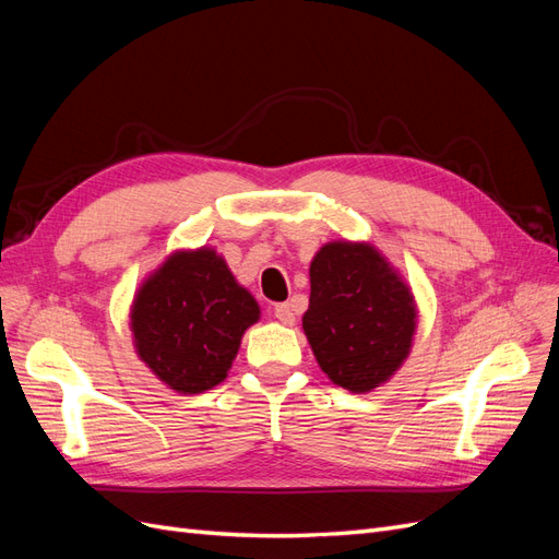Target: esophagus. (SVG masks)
I'll return each instance as SVG.
<instances>
[{
    "label": "esophagus",
    "instance_id": "1",
    "mask_svg": "<svg viewBox=\"0 0 559 559\" xmlns=\"http://www.w3.org/2000/svg\"><path fill=\"white\" fill-rule=\"evenodd\" d=\"M273 312H275L277 321H282V324H286V326H292L294 321H296V314H294L292 302H277Z\"/></svg>",
    "mask_w": 559,
    "mask_h": 559
}]
</instances>
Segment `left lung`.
Here are the masks:
<instances>
[{
  "instance_id": "obj_1",
  "label": "left lung",
  "mask_w": 559,
  "mask_h": 559,
  "mask_svg": "<svg viewBox=\"0 0 559 559\" xmlns=\"http://www.w3.org/2000/svg\"><path fill=\"white\" fill-rule=\"evenodd\" d=\"M415 319L411 289L378 249L329 242L317 251L302 331L335 384L364 394L392 378L411 352Z\"/></svg>"
}]
</instances>
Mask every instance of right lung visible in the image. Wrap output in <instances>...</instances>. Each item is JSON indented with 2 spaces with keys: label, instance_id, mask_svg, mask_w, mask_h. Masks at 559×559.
<instances>
[{
  "label": "right lung",
  "instance_id": "add662e5",
  "mask_svg": "<svg viewBox=\"0 0 559 559\" xmlns=\"http://www.w3.org/2000/svg\"><path fill=\"white\" fill-rule=\"evenodd\" d=\"M253 296L214 249L177 251L134 298L130 326L140 359L179 394L224 382L242 333L259 321Z\"/></svg>",
  "mask_w": 559,
  "mask_h": 559
}]
</instances>
